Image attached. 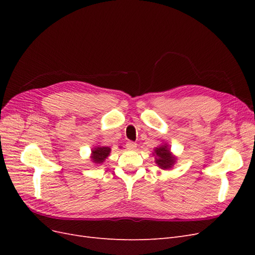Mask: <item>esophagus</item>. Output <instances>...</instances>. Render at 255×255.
<instances>
[{
    "mask_svg": "<svg viewBox=\"0 0 255 255\" xmlns=\"http://www.w3.org/2000/svg\"><path fill=\"white\" fill-rule=\"evenodd\" d=\"M136 146H137L136 142H133V141H128V142H127V149H128V150L133 151V150L136 149Z\"/></svg>",
    "mask_w": 255,
    "mask_h": 255,
    "instance_id": "34e87169",
    "label": "esophagus"
}]
</instances>
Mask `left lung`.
I'll return each instance as SVG.
<instances>
[{
    "label": "left lung",
    "mask_w": 255,
    "mask_h": 255,
    "mask_svg": "<svg viewBox=\"0 0 255 255\" xmlns=\"http://www.w3.org/2000/svg\"><path fill=\"white\" fill-rule=\"evenodd\" d=\"M152 154L155 157V164L163 170H169L176 163L177 157L171 152L170 146L166 142L156 146Z\"/></svg>",
    "instance_id": "8db88e82"
}]
</instances>
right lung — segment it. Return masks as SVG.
<instances>
[{"instance_id": "right-lung-1", "label": "right lung", "mask_w": 255, "mask_h": 255, "mask_svg": "<svg viewBox=\"0 0 255 255\" xmlns=\"http://www.w3.org/2000/svg\"><path fill=\"white\" fill-rule=\"evenodd\" d=\"M112 149L110 146H104V145H96L95 148L91 149L90 154V159L94 164L100 165L103 164L105 159L110 156Z\"/></svg>"}]
</instances>
